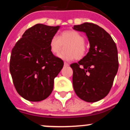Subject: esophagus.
Wrapping results in <instances>:
<instances>
[{
	"mask_svg": "<svg viewBox=\"0 0 130 130\" xmlns=\"http://www.w3.org/2000/svg\"><path fill=\"white\" fill-rule=\"evenodd\" d=\"M64 66H69V64H68V62H64Z\"/></svg>",
	"mask_w": 130,
	"mask_h": 130,
	"instance_id": "esophagus-1",
	"label": "esophagus"
}]
</instances>
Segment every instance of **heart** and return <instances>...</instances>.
Segmentation results:
<instances>
[{"instance_id":"1","label":"heart","mask_w":130,"mask_h":130,"mask_svg":"<svg viewBox=\"0 0 130 130\" xmlns=\"http://www.w3.org/2000/svg\"><path fill=\"white\" fill-rule=\"evenodd\" d=\"M85 38L80 33L75 30H67L61 32L59 37L54 35L49 42V48L53 54L58 53L62 44L69 43L66 46L68 52H62L58 57L64 61H72L76 58L82 59L86 54L87 47L84 43Z\"/></svg>"}]
</instances>
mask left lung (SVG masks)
<instances>
[{
	"label": "left lung",
	"instance_id": "left-lung-1",
	"mask_svg": "<svg viewBox=\"0 0 130 130\" xmlns=\"http://www.w3.org/2000/svg\"><path fill=\"white\" fill-rule=\"evenodd\" d=\"M73 28L85 33L90 43L87 55L70 65L74 92L86 102H97L108 94L118 73L116 45L106 30L93 23H84Z\"/></svg>",
	"mask_w": 130,
	"mask_h": 130
}]
</instances>
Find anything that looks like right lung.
Returning a JSON list of instances; mask_svg holds the SVG:
<instances>
[{"instance_id":"right-lung-1","label":"right lung","mask_w":130,"mask_h":130,"mask_svg":"<svg viewBox=\"0 0 130 130\" xmlns=\"http://www.w3.org/2000/svg\"><path fill=\"white\" fill-rule=\"evenodd\" d=\"M60 27L35 24L25 31L12 48L10 73L16 91L27 101H42L53 90L54 78L64 62L51 52L49 42Z\"/></svg>"}]
</instances>
